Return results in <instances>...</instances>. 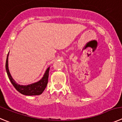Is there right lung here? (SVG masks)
I'll return each instance as SVG.
<instances>
[{
    "instance_id": "right-lung-1",
    "label": "right lung",
    "mask_w": 122,
    "mask_h": 122,
    "mask_svg": "<svg viewBox=\"0 0 122 122\" xmlns=\"http://www.w3.org/2000/svg\"><path fill=\"white\" fill-rule=\"evenodd\" d=\"M8 56L9 53L7 55V58H6L5 67H6V73H7L8 76L11 84L13 85L15 88L19 93H20L22 94H24V95L35 96L40 95V94H42V93L44 92L46 87L47 86V83H48L49 72L50 67H48L46 69L44 75H43V78L39 81L26 85H20V84H17L16 82L14 80L13 78L11 76V74H10L8 68Z\"/></svg>"
}]
</instances>
